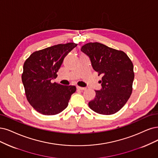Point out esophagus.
<instances>
[{
  "label": "esophagus",
  "instance_id": "obj_1",
  "mask_svg": "<svg viewBox=\"0 0 158 158\" xmlns=\"http://www.w3.org/2000/svg\"><path fill=\"white\" fill-rule=\"evenodd\" d=\"M77 89L81 90H84L86 89V88H85V87H81V86H77Z\"/></svg>",
  "mask_w": 158,
  "mask_h": 158
}]
</instances>
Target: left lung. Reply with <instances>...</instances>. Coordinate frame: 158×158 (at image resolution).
<instances>
[{
  "instance_id": "8db88e82",
  "label": "left lung",
  "mask_w": 158,
  "mask_h": 158,
  "mask_svg": "<svg viewBox=\"0 0 158 158\" xmlns=\"http://www.w3.org/2000/svg\"><path fill=\"white\" fill-rule=\"evenodd\" d=\"M88 56L98 75H102V89L95 90L96 96L89 103L94 112L109 115L118 112L127 102L132 92L133 65L122 51L102 44L88 43L81 48Z\"/></svg>"
}]
</instances>
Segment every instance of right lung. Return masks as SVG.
<instances>
[{
    "instance_id": "obj_1",
    "label": "right lung",
    "mask_w": 158,
    "mask_h": 158,
    "mask_svg": "<svg viewBox=\"0 0 158 158\" xmlns=\"http://www.w3.org/2000/svg\"><path fill=\"white\" fill-rule=\"evenodd\" d=\"M77 44H58L34 52L23 65L22 82L28 102L38 113L55 115L65 109L75 86L52 83L64 58Z\"/></svg>"
}]
</instances>
